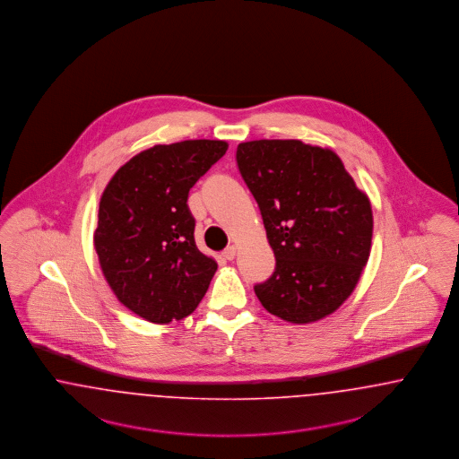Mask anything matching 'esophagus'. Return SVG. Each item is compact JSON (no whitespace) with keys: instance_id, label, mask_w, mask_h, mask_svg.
I'll return each mask as SVG.
<instances>
[{"instance_id":"34e87169","label":"esophagus","mask_w":459,"mask_h":459,"mask_svg":"<svg viewBox=\"0 0 459 459\" xmlns=\"http://www.w3.org/2000/svg\"><path fill=\"white\" fill-rule=\"evenodd\" d=\"M235 255H237V247H235V245L226 247V250L222 252V257L226 260H233L235 259Z\"/></svg>"}]
</instances>
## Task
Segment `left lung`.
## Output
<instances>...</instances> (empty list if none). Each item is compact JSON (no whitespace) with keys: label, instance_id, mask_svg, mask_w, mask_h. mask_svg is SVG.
<instances>
[{"label":"left lung","instance_id":"left-lung-1","mask_svg":"<svg viewBox=\"0 0 459 459\" xmlns=\"http://www.w3.org/2000/svg\"><path fill=\"white\" fill-rule=\"evenodd\" d=\"M276 269L255 284L262 307L291 324L324 319L344 303L370 255L367 194L336 152L301 140H252L237 149Z\"/></svg>","mask_w":459,"mask_h":459}]
</instances>
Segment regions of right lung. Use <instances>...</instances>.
Instances as JSON below:
<instances>
[{
	"instance_id": "obj_1",
	"label": "right lung",
	"mask_w": 459,
	"mask_h": 459,
	"mask_svg": "<svg viewBox=\"0 0 459 459\" xmlns=\"http://www.w3.org/2000/svg\"><path fill=\"white\" fill-rule=\"evenodd\" d=\"M224 140L154 145L125 162L100 202L94 248L121 303L142 319L190 316L218 269L194 238L188 192L226 154Z\"/></svg>"
}]
</instances>
